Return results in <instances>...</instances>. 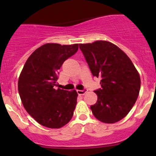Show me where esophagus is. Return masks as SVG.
I'll use <instances>...</instances> for the list:
<instances>
[{
    "mask_svg": "<svg viewBox=\"0 0 156 156\" xmlns=\"http://www.w3.org/2000/svg\"><path fill=\"white\" fill-rule=\"evenodd\" d=\"M87 92V89H83V90H77V93H78V95H84Z\"/></svg>",
    "mask_w": 156,
    "mask_h": 156,
    "instance_id": "34e87169",
    "label": "esophagus"
}]
</instances>
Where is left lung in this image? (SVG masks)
Returning a JSON list of instances; mask_svg holds the SVG:
<instances>
[{
  "mask_svg": "<svg viewBox=\"0 0 156 156\" xmlns=\"http://www.w3.org/2000/svg\"><path fill=\"white\" fill-rule=\"evenodd\" d=\"M93 76L100 78L101 88L94 90L93 115L100 122L112 124L130 111L139 95L140 78L130 58L116 45L97 41L79 44Z\"/></svg>",
  "mask_w": 156,
  "mask_h": 156,
  "instance_id": "1",
  "label": "left lung"
}]
</instances>
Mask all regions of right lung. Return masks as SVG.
Listing matches in <instances>:
<instances>
[{
	"instance_id": "1",
	"label": "right lung",
	"mask_w": 156,
	"mask_h": 156,
	"mask_svg": "<svg viewBox=\"0 0 156 156\" xmlns=\"http://www.w3.org/2000/svg\"><path fill=\"white\" fill-rule=\"evenodd\" d=\"M78 50V44H46L34 50L25 63L18 81L23 106L40 125L62 127L71 120L78 94L55 89L59 69Z\"/></svg>"
}]
</instances>
